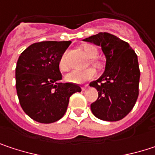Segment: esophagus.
Returning <instances> with one entry per match:
<instances>
[{
    "label": "esophagus",
    "mask_w": 155,
    "mask_h": 155,
    "mask_svg": "<svg viewBox=\"0 0 155 155\" xmlns=\"http://www.w3.org/2000/svg\"><path fill=\"white\" fill-rule=\"evenodd\" d=\"M88 87H89V85H88V84H86V85H83V86L81 87V90H82V91H85V90H86Z\"/></svg>",
    "instance_id": "esophagus-1"
}]
</instances>
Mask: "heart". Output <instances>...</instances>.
Returning <instances> with one entry per match:
<instances>
[{
  "mask_svg": "<svg viewBox=\"0 0 155 155\" xmlns=\"http://www.w3.org/2000/svg\"><path fill=\"white\" fill-rule=\"evenodd\" d=\"M82 50L84 51V53L89 56V57H92L91 58L90 62L92 65L100 67L101 66V63L93 58L98 54V49L92 45H89V44H85L82 47ZM59 67L62 71H66L68 69L67 64H66V60H65V54L62 55V57L59 60ZM96 76V71L93 68H88L82 71H79V70H74L72 72H70L67 75L66 79L70 81V82H74V83H83L87 81L92 80L93 78Z\"/></svg>",
  "mask_w": 155,
  "mask_h": 155,
  "instance_id": "b5f03b06",
  "label": "heart"
}]
</instances>
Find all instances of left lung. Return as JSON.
Here are the masks:
<instances>
[{
	"instance_id": "left-lung-1",
	"label": "left lung",
	"mask_w": 155,
	"mask_h": 155,
	"mask_svg": "<svg viewBox=\"0 0 155 155\" xmlns=\"http://www.w3.org/2000/svg\"><path fill=\"white\" fill-rule=\"evenodd\" d=\"M84 41L101 46L106 56L105 72L90 83L99 97L91 104L95 117L118 121L134 108L139 94L140 70L137 55L128 43L107 32L89 37Z\"/></svg>"
}]
</instances>
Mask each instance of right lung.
I'll list each match as a JSON object with an SVG mask.
<instances>
[{
    "label": "right lung",
    "instance_id": "1",
    "mask_svg": "<svg viewBox=\"0 0 155 155\" xmlns=\"http://www.w3.org/2000/svg\"><path fill=\"white\" fill-rule=\"evenodd\" d=\"M71 41L34 43L19 55L16 90L19 104L33 120L49 124L62 118L70 97L81 91L79 84L63 83L59 60Z\"/></svg>",
    "mask_w": 155,
    "mask_h": 155
}]
</instances>
